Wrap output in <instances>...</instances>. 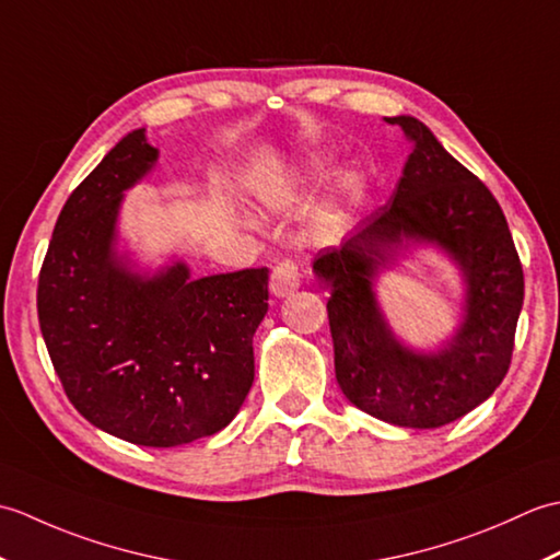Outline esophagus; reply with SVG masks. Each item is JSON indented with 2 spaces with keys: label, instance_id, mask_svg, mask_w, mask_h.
<instances>
[{
  "label": "esophagus",
  "instance_id": "34e87169",
  "mask_svg": "<svg viewBox=\"0 0 560 560\" xmlns=\"http://www.w3.org/2000/svg\"><path fill=\"white\" fill-rule=\"evenodd\" d=\"M301 287V269L293 259H281L277 267L271 269V279H269V289L277 299H283V295L293 293Z\"/></svg>",
  "mask_w": 560,
  "mask_h": 560
}]
</instances>
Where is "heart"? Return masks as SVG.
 Masks as SVG:
<instances>
[{
	"label": "heart",
	"instance_id": "1",
	"mask_svg": "<svg viewBox=\"0 0 560 560\" xmlns=\"http://www.w3.org/2000/svg\"><path fill=\"white\" fill-rule=\"evenodd\" d=\"M325 175V165L323 163H313V165H307V173H305V177H311V180H317V177H323Z\"/></svg>",
	"mask_w": 560,
	"mask_h": 560
}]
</instances>
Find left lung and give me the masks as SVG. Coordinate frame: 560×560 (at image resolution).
Returning a JSON list of instances; mask_svg holds the SVG:
<instances>
[{"label": "left lung", "mask_w": 560, "mask_h": 560, "mask_svg": "<svg viewBox=\"0 0 560 560\" xmlns=\"http://www.w3.org/2000/svg\"><path fill=\"white\" fill-rule=\"evenodd\" d=\"M387 122L413 141L395 195L339 247L323 249L313 269L329 289L335 373L347 399L380 421L440 428L479 407L503 383L525 273L491 189L416 117H387ZM409 240L443 246L468 283L463 325L438 354L401 348L374 301V273Z\"/></svg>", "instance_id": "8db88e82"}]
</instances>
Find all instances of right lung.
<instances>
[{
  "label": "right lung",
  "instance_id": "add662e5",
  "mask_svg": "<svg viewBox=\"0 0 560 560\" xmlns=\"http://www.w3.org/2000/svg\"><path fill=\"white\" fill-rule=\"evenodd\" d=\"M156 159L135 129L69 195L40 267L38 319L83 419L127 443L175 447L219 433L241 411L269 269L189 279L175 261L139 277L117 259L122 192Z\"/></svg>",
  "mask_w": 560,
  "mask_h": 560
}]
</instances>
